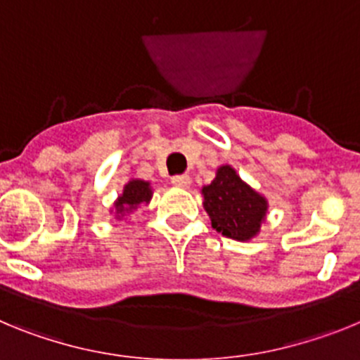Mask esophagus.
Listing matches in <instances>:
<instances>
[{
  "label": "esophagus",
  "mask_w": 360,
  "mask_h": 360,
  "mask_svg": "<svg viewBox=\"0 0 360 360\" xmlns=\"http://www.w3.org/2000/svg\"><path fill=\"white\" fill-rule=\"evenodd\" d=\"M171 184L176 187H182V189H187V187L191 186V176L189 174H174V176L171 178Z\"/></svg>",
  "instance_id": "obj_1"
}]
</instances>
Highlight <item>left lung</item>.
I'll return each instance as SVG.
<instances>
[{"mask_svg":"<svg viewBox=\"0 0 360 360\" xmlns=\"http://www.w3.org/2000/svg\"><path fill=\"white\" fill-rule=\"evenodd\" d=\"M203 207L211 216L212 227L232 240L256 236L266 212V202L240 180L231 165H221L211 186H205Z\"/></svg>","mask_w":360,"mask_h":360,"instance_id":"obj_1","label":"left lung"}]
</instances>
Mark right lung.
<instances>
[{
    "mask_svg": "<svg viewBox=\"0 0 360 360\" xmlns=\"http://www.w3.org/2000/svg\"><path fill=\"white\" fill-rule=\"evenodd\" d=\"M149 200H151L149 184L144 180H133L124 187L122 196H119V200L115 202V209L117 212H128L141 203H148Z\"/></svg>",
    "mask_w": 360,
    "mask_h": 360,
    "instance_id": "1",
    "label": "right lung"
}]
</instances>
